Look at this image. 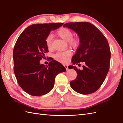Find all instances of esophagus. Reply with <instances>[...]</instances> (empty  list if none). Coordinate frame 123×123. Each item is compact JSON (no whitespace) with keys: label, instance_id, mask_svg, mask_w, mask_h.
Returning <instances> with one entry per match:
<instances>
[{"label":"esophagus","instance_id":"obj_1","mask_svg":"<svg viewBox=\"0 0 123 123\" xmlns=\"http://www.w3.org/2000/svg\"><path fill=\"white\" fill-rule=\"evenodd\" d=\"M63 66H64V67H65V68L66 69V70H68V65H67V64H63Z\"/></svg>","mask_w":123,"mask_h":123}]
</instances>
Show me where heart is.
Instances as JSON below:
<instances>
[{"mask_svg": "<svg viewBox=\"0 0 123 123\" xmlns=\"http://www.w3.org/2000/svg\"><path fill=\"white\" fill-rule=\"evenodd\" d=\"M57 34L60 37L66 41H68L71 46L76 45L77 43V39L72 37L73 33L69 28L67 27H62L57 31ZM52 35H49L45 39L46 45L48 49H51L52 46ZM71 52L70 50L64 51H60L55 54V59L62 63H66L69 60V57L71 56Z\"/></svg>", "mask_w": 123, "mask_h": 123, "instance_id": "obj_1", "label": "heart"}]
</instances>
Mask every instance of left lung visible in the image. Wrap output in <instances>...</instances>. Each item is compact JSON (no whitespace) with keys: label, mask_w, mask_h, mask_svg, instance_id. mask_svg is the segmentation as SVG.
<instances>
[{"label":"left lung","mask_w":123,"mask_h":123,"mask_svg":"<svg viewBox=\"0 0 123 123\" xmlns=\"http://www.w3.org/2000/svg\"><path fill=\"white\" fill-rule=\"evenodd\" d=\"M63 27L74 31L79 37V46L72 57V64L85 63L82 70L71 66L78 75L76 79L70 82V86L82 95L92 93L100 87L109 71L111 54L108 41L90 23H68Z\"/></svg>","instance_id":"1"}]
</instances>
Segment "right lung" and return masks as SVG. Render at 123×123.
<instances>
[{
  "mask_svg": "<svg viewBox=\"0 0 123 123\" xmlns=\"http://www.w3.org/2000/svg\"><path fill=\"white\" fill-rule=\"evenodd\" d=\"M63 23L33 24L27 27L18 37L13 50L14 71L19 86L33 96H42L54 87L55 78L66 71L60 62L52 60L48 66L40 60L48 52L45 39L51 31Z\"/></svg>",
  "mask_w": 123,
  "mask_h": 123,
  "instance_id": "obj_1",
  "label": "right lung"
}]
</instances>
